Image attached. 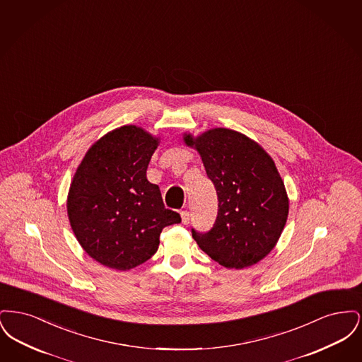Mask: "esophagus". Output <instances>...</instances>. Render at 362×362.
Here are the masks:
<instances>
[{
    "instance_id": "obj_1",
    "label": "esophagus",
    "mask_w": 362,
    "mask_h": 362,
    "mask_svg": "<svg viewBox=\"0 0 362 362\" xmlns=\"http://www.w3.org/2000/svg\"><path fill=\"white\" fill-rule=\"evenodd\" d=\"M180 217H182V223L185 225L189 224V213L187 210H183L182 213H180Z\"/></svg>"
}]
</instances>
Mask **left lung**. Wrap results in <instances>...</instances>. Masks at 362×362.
I'll use <instances>...</instances> for the list:
<instances>
[{
    "label": "left lung",
    "mask_w": 362,
    "mask_h": 362,
    "mask_svg": "<svg viewBox=\"0 0 362 362\" xmlns=\"http://www.w3.org/2000/svg\"><path fill=\"white\" fill-rule=\"evenodd\" d=\"M187 146L202 158L218 197V214L207 233L192 229L199 248L226 269L240 270L260 262L276 247L289 214V198L274 160L236 130L216 127Z\"/></svg>",
    "instance_id": "1"
}]
</instances>
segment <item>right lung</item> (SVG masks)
<instances>
[{"instance_id": "obj_1", "label": "right lung", "mask_w": 362, "mask_h": 362, "mask_svg": "<svg viewBox=\"0 0 362 362\" xmlns=\"http://www.w3.org/2000/svg\"><path fill=\"white\" fill-rule=\"evenodd\" d=\"M158 144L142 127L121 126L88 149L73 176L70 226L86 254L105 267L126 272L142 264L155 255L163 228L182 221L146 177Z\"/></svg>"}]
</instances>
